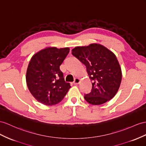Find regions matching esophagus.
<instances>
[{
    "label": "esophagus",
    "mask_w": 146,
    "mask_h": 146,
    "mask_svg": "<svg viewBox=\"0 0 146 146\" xmlns=\"http://www.w3.org/2000/svg\"><path fill=\"white\" fill-rule=\"evenodd\" d=\"M80 81H81V80L80 79V78H76L74 80L73 84H75V85H76V84H79V83H80Z\"/></svg>",
    "instance_id": "34e87169"
}]
</instances>
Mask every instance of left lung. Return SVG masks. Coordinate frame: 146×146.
I'll return each instance as SVG.
<instances>
[{
	"instance_id": "1",
	"label": "left lung",
	"mask_w": 146,
	"mask_h": 146,
	"mask_svg": "<svg viewBox=\"0 0 146 146\" xmlns=\"http://www.w3.org/2000/svg\"><path fill=\"white\" fill-rule=\"evenodd\" d=\"M72 55L86 66L92 81L91 92L84 94L92 105H100L109 101L117 94L121 84L122 73L116 55L99 44L75 47Z\"/></svg>"
}]
</instances>
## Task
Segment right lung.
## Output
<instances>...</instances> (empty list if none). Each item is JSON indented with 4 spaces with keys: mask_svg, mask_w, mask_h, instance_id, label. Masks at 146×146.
Masks as SVG:
<instances>
[{
    "mask_svg": "<svg viewBox=\"0 0 146 146\" xmlns=\"http://www.w3.org/2000/svg\"><path fill=\"white\" fill-rule=\"evenodd\" d=\"M70 51L69 47H48L31 58L27 71V86L33 96L46 106L61 102L71 88L65 83L60 66Z\"/></svg>",
    "mask_w": 146,
    "mask_h": 146,
    "instance_id": "add662e5",
    "label": "right lung"
}]
</instances>
